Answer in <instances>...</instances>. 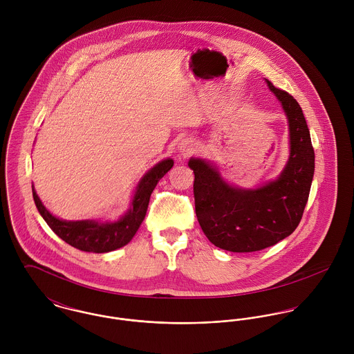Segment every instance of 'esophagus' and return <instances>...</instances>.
I'll use <instances>...</instances> for the list:
<instances>
[{"label": "esophagus", "mask_w": 354, "mask_h": 354, "mask_svg": "<svg viewBox=\"0 0 354 354\" xmlns=\"http://www.w3.org/2000/svg\"><path fill=\"white\" fill-rule=\"evenodd\" d=\"M177 151L181 156H189L191 153L195 151V142L192 139H183L178 146H177Z\"/></svg>", "instance_id": "esophagus-1"}]
</instances>
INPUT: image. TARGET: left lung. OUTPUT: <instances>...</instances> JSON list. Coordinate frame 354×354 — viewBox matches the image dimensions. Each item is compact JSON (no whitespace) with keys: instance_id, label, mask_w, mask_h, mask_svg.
Wrapping results in <instances>:
<instances>
[{"instance_id":"1","label":"left lung","mask_w":354,"mask_h":354,"mask_svg":"<svg viewBox=\"0 0 354 354\" xmlns=\"http://www.w3.org/2000/svg\"><path fill=\"white\" fill-rule=\"evenodd\" d=\"M289 124V159L281 174L261 187L240 188L227 183L216 165L191 158L194 195L199 225L218 248L254 252L275 245L299 226L315 171V152L303 110L297 101L272 86Z\"/></svg>"}]
</instances>
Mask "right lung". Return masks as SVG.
<instances>
[{"label":"right lung","mask_w":354,"mask_h":354,"mask_svg":"<svg viewBox=\"0 0 354 354\" xmlns=\"http://www.w3.org/2000/svg\"><path fill=\"white\" fill-rule=\"evenodd\" d=\"M173 165L174 160L171 158H166L153 165L138 183L127 212H124L115 221L59 219L54 216L44 205V203L41 202L34 188V184L32 196L39 214L61 240L84 252H111L127 245L133 239L142 222L145 221L153 188L156 187L159 180L173 167Z\"/></svg>","instance_id":"1"}]
</instances>
